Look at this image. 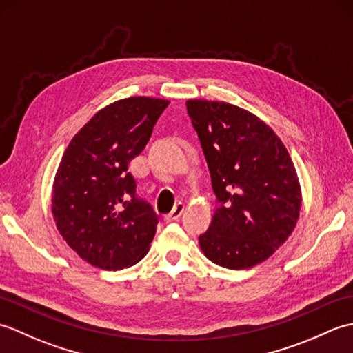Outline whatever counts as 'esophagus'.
Here are the masks:
<instances>
[{
  "label": "esophagus",
  "instance_id": "1",
  "mask_svg": "<svg viewBox=\"0 0 353 353\" xmlns=\"http://www.w3.org/2000/svg\"><path fill=\"white\" fill-rule=\"evenodd\" d=\"M183 211H185V205L183 203H177L174 208H172V211L168 215H165V220H167L168 223L176 221V220L181 219V215L183 214Z\"/></svg>",
  "mask_w": 353,
  "mask_h": 353
}]
</instances>
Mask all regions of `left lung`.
<instances>
[{
  "mask_svg": "<svg viewBox=\"0 0 353 353\" xmlns=\"http://www.w3.org/2000/svg\"><path fill=\"white\" fill-rule=\"evenodd\" d=\"M216 208L199 236L205 256L230 270L272 256L294 230L301 185L282 141L250 112L223 101L188 100Z\"/></svg>",
  "mask_w": 353,
  "mask_h": 353,
  "instance_id": "8db88e82",
  "label": "left lung"
}]
</instances>
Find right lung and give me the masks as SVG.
<instances>
[{
	"mask_svg": "<svg viewBox=\"0 0 353 353\" xmlns=\"http://www.w3.org/2000/svg\"><path fill=\"white\" fill-rule=\"evenodd\" d=\"M168 100L130 97L89 119L65 150L52 188L61 235L89 264L123 270L148 252L159 216L138 197L129 163L145 148Z\"/></svg>",
	"mask_w": 353,
	"mask_h": 353,
	"instance_id": "add662e5",
	"label": "right lung"
}]
</instances>
